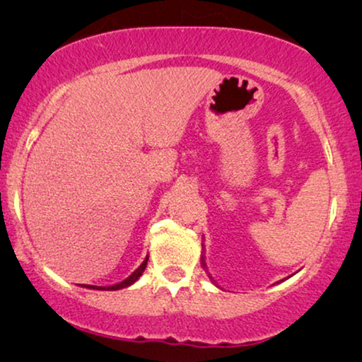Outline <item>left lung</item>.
<instances>
[{
	"instance_id": "8db88e82",
	"label": "left lung",
	"mask_w": 362,
	"mask_h": 362,
	"mask_svg": "<svg viewBox=\"0 0 362 362\" xmlns=\"http://www.w3.org/2000/svg\"><path fill=\"white\" fill-rule=\"evenodd\" d=\"M202 249H204V245H202ZM201 265H202V269H204V270H206V274H207V276H209V280L212 281V284H214V285H216V280H214V279H212V276H211V274H209V272H207V265H206V259H204V252H202V255H201ZM280 281H284V280H280Z\"/></svg>"
}]
</instances>
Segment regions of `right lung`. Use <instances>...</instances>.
Masks as SVG:
<instances>
[{
	"label": "right lung",
	"instance_id": "1",
	"mask_svg": "<svg viewBox=\"0 0 362 362\" xmlns=\"http://www.w3.org/2000/svg\"><path fill=\"white\" fill-rule=\"evenodd\" d=\"M146 264H148V255H146V259L141 262V265L138 267V269L133 272L130 276H127L125 280L120 281V284H115V285H110V286H95V285H83V286H86V288H90V290H105V291L127 288V286L133 285L138 279H140V276L143 275V272H145V269H146Z\"/></svg>",
	"mask_w": 362,
	"mask_h": 362
}]
</instances>
